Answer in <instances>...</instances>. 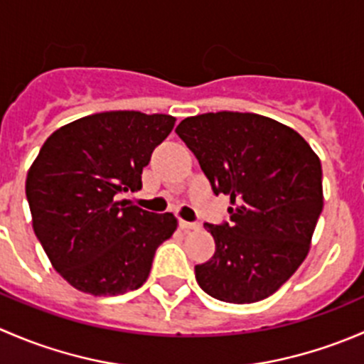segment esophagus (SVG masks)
Wrapping results in <instances>:
<instances>
[{"instance_id":"34e87169","label":"esophagus","mask_w":364,"mask_h":364,"mask_svg":"<svg viewBox=\"0 0 364 364\" xmlns=\"http://www.w3.org/2000/svg\"><path fill=\"white\" fill-rule=\"evenodd\" d=\"M179 227L188 232V230H199L200 225L197 222H185V220H179Z\"/></svg>"}]
</instances>
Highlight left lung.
I'll return each mask as SVG.
<instances>
[{"instance_id": "8db88e82", "label": "left lung", "mask_w": 364, "mask_h": 364, "mask_svg": "<svg viewBox=\"0 0 364 364\" xmlns=\"http://www.w3.org/2000/svg\"><path fill=\"white\" fill-rule=\"evenodd\" d=\"M176 134L199 160L215 196H229V222L204 223L215 255L196 266L200 289L225 303L277 292L306 259L322 213V167L297 132L252 112H208Z\"/></svg>"}]
</instances>
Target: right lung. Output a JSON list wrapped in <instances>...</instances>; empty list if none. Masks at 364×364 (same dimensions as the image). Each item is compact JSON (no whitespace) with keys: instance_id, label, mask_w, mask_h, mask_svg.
Segmentation results:
<instances>
[{"instance_id":"right-lung-1","label":"right lung","mask_w":364,"mask_h":364,"mask_svg":"<svg viewBox=\"0 0 364 364\" xmlns=\"http://www.w3.org/2000/svg\"><path fill=\"white\" fill-rule=\"evenodd\" d=\"M174 123L168 114L100 112L43 142L26 178L33 230L77 291L117 296L148 280L156 248L178 220L119 199L142 188V168Z\"/></svg>"}]
</instances>
